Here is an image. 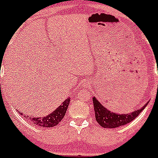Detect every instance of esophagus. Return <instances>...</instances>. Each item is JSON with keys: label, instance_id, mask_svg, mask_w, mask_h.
<instances>
[{"label": "esophagus", "instance_id": "esophagus-1", "mask_svg": "<svg viewBox=\"0 0 158 158\" xmlns=\"http://www.w3.org/2000/svg\"><path fill=\"white\" fill-rule=\"evenodd\" d=\"M89 86H90V82H84L83 87L89 88Z\"/></svg>", "mask_w": 158, "mask_h": 158}]
</instances>
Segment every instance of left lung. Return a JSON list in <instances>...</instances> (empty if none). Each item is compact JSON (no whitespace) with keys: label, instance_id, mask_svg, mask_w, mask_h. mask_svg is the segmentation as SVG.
<instances>
[{"label":"left lung","instance_id":"obj_1","mask_svg":"<svg viewBox=\"0 0 158 158\" xmlns=\"http://www.w3.org/2000/svg\"><path fill=\"white\" fill-rule=\"evenodd\" d=\"M93 102H94L96 120L100 124V126H102L103 128L114 129V128L125 126L133 121L140 114L141 111H143L150 101L147 102V104L143 106L140 109H137L132 112L127 113V114H118V113L110 111L104 105H102L101 103L95 97H93Z\"/></svg>","mask_w":158,"mask_h":158}]
</instances>
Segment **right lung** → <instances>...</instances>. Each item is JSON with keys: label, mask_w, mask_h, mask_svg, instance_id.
<instances>
[{"label": "right lung", "mask_w": 158, "mask_h": 158, "mask_svg": "<svg viewBox=\"0 0 158 158\" xmlns=\"http://www.w3.org/2000/svg\"><path fill=\"white\" fill-rule=\"evenodd\" d=\"M69 102H70V97H68L67 99L59 106L58 107L55 109L53 112L50 113L48 115H45L44 117L40 118H34V117H29L23 113H19L22 115H24L26 118L32 122V123H34L36 126H39L40 127H45V128H51L54 126H57L59 122L62 120L64 118V114H65L66 111H67L68 107L69 105Z\"/></svg>", "instance_id": "obj_1"}]
</instances>
